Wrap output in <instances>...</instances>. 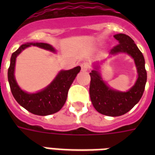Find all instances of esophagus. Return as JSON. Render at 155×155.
Segmentation results:
<instances>
[{
    "mask_svg": "<svg viewBox=\"0 0 155 155\" xmlns=\"http://www.w3.org/2000/svg\"><path fill=\"white\" fill-rule=\"evenodd\" d=\"M89 68H90V64L88 63L84 62V63H81V70H82L83 71H86L88 70Z\"/></svg>",
    "mask_w": 155,
    "mask_h": 155,
    "instance_id": "obj_1",
    "label": "esophagus"
}]
</instances>
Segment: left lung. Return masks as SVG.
Returning a JSON list of instances; mask_svg holds the SVG:
<instances>
[{
  "label": "left lung",
  "instance_id": "8db88e82",
  "mask_svg": "<svg viewBox=\"0 0 155 155\" xmlns=\"http://www.w3.org/2000/svg\"><path fill=\"white\" fill-rule=\"evenodd\" d=\"M114 38L118 41V44L113 47L110 53L113 54L125 52L132 56L137 67L138 78L136 84L128 92H121L109 88L97 71L93 70L89 73V94L92 104L97 112L110 117L124 115L134 108L142 97L147 79L144 57L134 40L124 34L114 35Z\"/></svg>",
  "mask_w": 155,
  "mask_h": 155
}]
</instances>
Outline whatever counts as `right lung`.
I'll list each match as a JSON object with an SVG mask.
<instances>
[{
  "instance_id": "right-lung-1",
  "label": "right lung",
  "mask_w": 155,
  "mask_h": 155,
  "mask_svg": "<svg viewBox=\"0 0 155 155\" xmlns=\"http://www.w3.org/2000/svg\"><path fill=\"white\" fill-rule=\"evenodd\" d=\"M37 46L43 49L54 51V49L47 43L31 42L21 45L15 52H13L10 59V66L8 70V80L11 92L20 105L33 114L47 116L57 113L62 108L68 97V90L75 78L80 71V67L68 71H61L49 86L37 93L30 94L24 92L18 87L14 78V68L16 58L23 50L30 46Z\"/></svg>"
}]
</instances>
